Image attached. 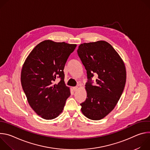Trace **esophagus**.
Wrapping results in <instances>:
<instances>
[{
    "instance_id": "obj_1",
    "label": "esophagus",
    "mask_w": 150,
    "mask_h": 150,
    "mask_svg": "<svg viewBox=\"0 0 150 150\" xmlns=\"http://www.w3.org/2000/svg\"><path fill=\"white\" fill-rule=\"evenodd\" d=\"M78 88V87H73V90H74V91H77Z\"/></svg>"
}]
</instances>
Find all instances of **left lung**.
<instances>
[{"label":"left lung","mask_w":150,"mask_h":150,"mask_svg":"<svg viewBox=\"0 0 150 150\" xmlns=\"http://www.w3.org/2000/svg\"><path fill=\"white\" fill-rule=\"evenodd\" d=\"M78 54L87 70L89 80L98 75L97 85L85 84L87 96L81 103V112L87 118L98 120L108 115L115 108L123 91L126 71L123 60L105 41L81 44Z\"/></svg>","instance_id":"1"}]
</instances>
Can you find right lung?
Masks as SVG:
<instances>
[{
    "mask_svg": "<svg viewBox=\"0 0 150 150\" xmlns=\"http://www.w3.org/2000/svg\"><path fill=\"white\" fill-rule=\"evenodd\" d=\"M76 47L75 44L45 40L33 49L23 64L21 85L30 107L42 119L57 117L71 95L63 69ZM57 77L61 80L54 84Z\"/></svg>",
    "mask_w": 150,
    "mask_h": 150,
    "instance_id": "right-lung-1",
    "label": "right lung"
}]
</instances>
